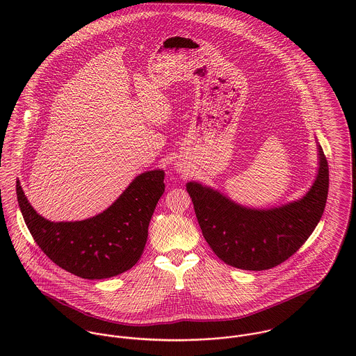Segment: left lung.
Instances as JSON below:
<instances>
[{
	"instance_id": "8db88e82",
	"label": "left lung",
	"mask_w": 356,
	"mask_h": 356,
	"mask_svg": "<svg viewBox=\"0 0 356 356\" xmlns=\"http://www.w3.org/2000/svg\"><path fill=\"white\" fill-rule=\"evenodd\" d=\"M316 149L315 181L292 203L250 208L199 182L186 184L204 238L220 260L241 270H268L305 244L322 218L329 191L327 160L319 144Z\"/></svg>"
}]
</instances>
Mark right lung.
Returning <instances> with one entry per match:
<instances>
[{
  "mask_svg": "<svg viewBox=\"0 0 356 356\" xmlns=\"http://www.w3.org/2000/svg\"><path fill=\"white\" fill-rule=\"evenodd\" d=\"M164 171L137 175L102 213L75 222H51L29 203L19 179L16 195L24 222L44 254L65 271L104 280L130 270L144 252L153 211L164 193Z\"/></svg>",
  "mask_w": 356,
  "mask_h": 356,
  "instance_id": "obj_1",
  "label": "right lung"
}]
</instances>
